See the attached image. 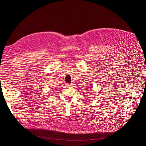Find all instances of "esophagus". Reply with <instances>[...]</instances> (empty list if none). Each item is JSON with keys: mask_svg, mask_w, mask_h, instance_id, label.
Returning a JSON list of instances; mask_svg holds the SVG:
<instances>
[{"mask_svg": "<svg viewBox=\"0 0 146 146\" xmlns=\"http://www.w3.org/2000/svg\"><path fill=\"white\" fill-rule=\"evenodd\" d=\"M68 86H71V85H70V84H68Z\"/></svg>", "mask_w": 146, "mask_h": 146, "instance_id": "esophagus-1", "label": "esophagus"}]
</instances>
